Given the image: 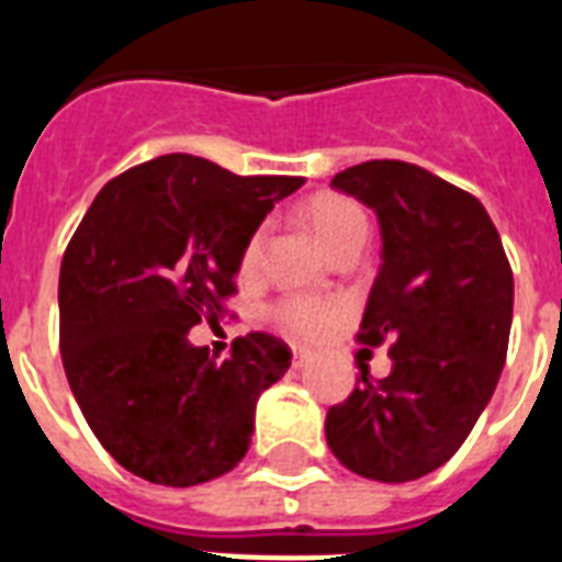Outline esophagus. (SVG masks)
<instances>
[{
	"instance_id": "1",
	"label": "esophagus",
	"mask_w": 562,
	"mask_h": 562,
	"mask_svg": "<svg viewBox=\"0 0 562 562\" xmlns=\"http://www.w3.org/2000/svg\"><path fill=\"white\" fill-rule=\"evenodd\" d=\"M291 352H294V368H303V364L312 359V350H308V347H300V344H294Z\"/></svg>"
}]
</instances>
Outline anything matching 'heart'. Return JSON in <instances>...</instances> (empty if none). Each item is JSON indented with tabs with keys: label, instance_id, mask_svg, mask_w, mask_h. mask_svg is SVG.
Returning <instances> with one entry per match:
<instances>
[{
	"label": "heart",
	"instance_id": "obj_1",
	"mask_svg": "<svg viewBox=\"0 0 562 562\" xmlns=\"http://www.w3.org/2000/svg\"><path fill=\"white\" fill-rule=\"evenodd\" d=\"M308 227L315 229V236L321 238V245L329 250V256L338 254L341 247L368 238V218L361 212L359 203H352L344 194H315L306 206ZM265 247V227H256L247 236L241 256H238V271L254 273L259 268ZM338 308L326 300L315 297H282L277 306L271 308V317L294 338H315L333 324Z\"/></svg>",
	"mask_w": 562,
	"mask_h": 562
}]
</instances>
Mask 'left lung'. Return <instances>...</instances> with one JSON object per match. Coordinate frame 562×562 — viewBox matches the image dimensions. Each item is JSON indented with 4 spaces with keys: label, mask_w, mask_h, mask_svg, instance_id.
I'll list each match as a JSON object with an SVG mask.
<instances>
[{
    "label": "left lung",
    "mask_w": 562,
    "mask_h": 562,
    "mask_svg": "<svg viewBox=\"0 0 562 562\" xmlns=\"http://www.w3.org/2000/svg\"><path fill=\"white\" fill-rule=\"evenodd\" d=\"M333 187L375 212L382 265L359 341H391L393 370L361 375L326 414V443L364 479L402 484L452 458L505 368L514 271L470 192L402 160L338 171Z\"/></svg>",
    "instance_id": "left-lung-1"
}]
</instances>
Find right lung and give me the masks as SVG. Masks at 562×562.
Returning a JSON list of instances; mask_svg holds the SVG:
<instances>
[{"label": "right lung", "instance_id": "add662e5", "mask_svg": "<svg viewBox=\"0 0 562 562\" xmlns=\"http://www.w3.org/2000/svg\"><path fill=\"white\" fill-rule=\"evenodd\" d=\"M300 187L166 154L95 194L60 262V356L92 435L127 472L194 487L245 458L256 400L291 350L250 333L218 361L189 329L218 321L247 236Z\"/></svg>", "mask_w": 562, "mask_h": 562}]
</instances>
